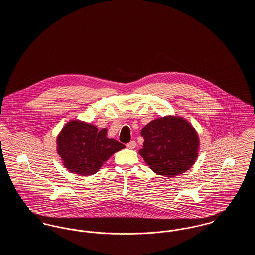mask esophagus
<instances>
[{
  "mask_svg": "<svg viewBox=\"0 0 255 255\" xmlns=\"http://www.w3.org/2000/svg\"><path fill=\"white\" fill-rule=\"evenodd\" d=\"M135 146H136V142L134 140H131L129 143L126 144V147L129 149H133V148H135Z\"/></svg>",
  "mask_w": 255,
  "mask_h": 255,
  "instance_id": "obj_1",
  "label": "esophagus"
}]
</instances>
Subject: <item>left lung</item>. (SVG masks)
<instances>
[{
	"mask_svg": "<svg viewBox=\"0 0 255 255\" xmlns=\"http://www.w3.org/2000/svg\"><path fill=\"white\" fill-rule=\"evenodd\" d=\"M139 155L156 174L167 178L189 169L198 157L199 137L193 126L180 117L167 116L149 122Z\"/></svg>",
	"mask_w": 255,
	"mask_h": 255,
	"instance_id": "1",
	"label": "left lung"
}]
</instances>
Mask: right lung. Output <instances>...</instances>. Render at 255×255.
Returning a JSON list of instances; mask_svg holds the SVG:
<instances>
[{
	"label": "right lung",
	"mask_w": 255,
	"mask_h": 255,
	"mask_svg": "<svg viewBox=\"0 0 255 255\" xmlns=\"http://www.w3.org/2000/svg\"><path fill=\"white\" fill-rule=\"evenodd\" d=\"M107 129L97 130L90 123L68 122L57 137V152L64 166L78 175L96 174L102 164L125 146L107 136Z\"/></svg>",
	"instance_id": "obj_1"
}]
</instances>
